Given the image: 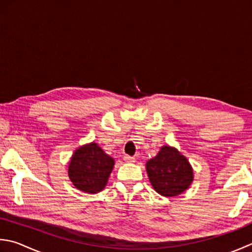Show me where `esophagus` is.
Masks as SVG:
<instances>
[{
    "label": "esophagus",
    "mask_w": 252,
    "mask_h": 252,
    "mask_svg": "<svg viewBox=\"0 0 252 252\" xmlns=\"http://www.w3.org/2000/svg\"><path fill=\"white\" fill-rule=\"evenodd\" d=\"M123 159H125V161H126V162H134V161H135L134 157L129 156V155H126L125 157H123Z\"/></svg>",
    "instance_id": "esophagus-1"
}]
</instances>
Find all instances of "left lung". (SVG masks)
I'll use <instances>...</instances> for the list:
<instances>
[{
  "instance_id": "left-lung-1",
  "label": "left lung",
  "mask_w": 252,
  "mask_h": 252,
  "mask_svg": "<svg viewBox=\"0 0 252 252\" xmlns=\"http://www.w3.org/2000/svg\"><path fill=\"white\" fill-rule=\"evenodd\" d=\"M146 171L153 188L162 196H176L189 188L193 170L188 159L171 146H162L146 162Z\"/></svg>"
}]
</instances>
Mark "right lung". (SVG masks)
Instances as JSON below:
<instances>
[{
	"mask_svg": "<svg viewBox=\"0 0 252 252\" xmlns=\"http://www.w3.org/2000/svg\"><path fill=\"white\" fill-rule=\"evenodd\" d=\"M115 160L97 143L85 144L74 152L68 162V177L75 188L86 193H98L107 185Z\"/></svg>",
	"mask_w": 252,
	"mask_h": 252,
	"instance_id": "obj_1",
	"label": "right lung"
}]
</instances>
